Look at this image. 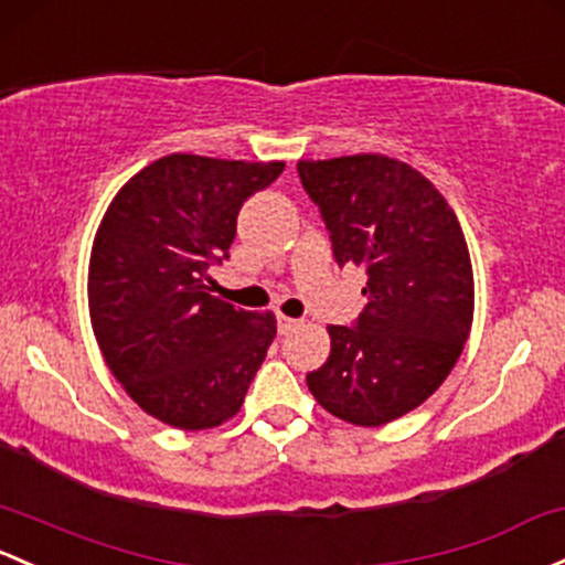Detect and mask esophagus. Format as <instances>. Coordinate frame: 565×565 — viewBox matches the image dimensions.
<instances>
[{"label": "esophagus", "mask_w": 565, "mask_h": 565, "mask_svg": "<svg viewBox=\"0 0 565 565\" xmlns=\"http://www.w3.org/2000/svg\"><path fill=\"white\" fill-rule=\"evenodd\" d=\"M298 328H300L298 319H289V317H284V313H278V332H281V335H287V332H292Z\"/></svg>", "instance_id": "esophagus-1"}]
</instances>
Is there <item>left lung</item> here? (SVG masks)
<instances>
[{"mask_svg":"<svg viewBox=\"0 0 565 565\" xmlns=\"http://www.w3.org/2000/svg\"><path fill=\"white\" fill-rule=\"evenodd\" d=\"M338 265L365 267L367 306L330 324V358L306 376L332 417L387 425L423 406L449 376L473 322L466 235L423 173L382 153L300 159Z\"/></svg>","mask_w":565,"mask_h":565,"instance_id":"left-lung-1","label":"left lung"}]
</instances>
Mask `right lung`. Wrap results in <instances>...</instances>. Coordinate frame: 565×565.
Returning a JSON list of instances; mask_svg holds the SVG:
<instances>
[{
	"label": "right lung",
	"instance_id": "1",
	"mask_svg": "<svg viewBox=\"0 0 565 565\" xmlns=\"http://www.w3.org/2000/svg\"><path fill=\"white\" fill-rule=\"evenodd\" d=\"M284 162L170 153L129 178L99 224L88 313L103 358L146 414L181 430L233 419L276 338L270 311L207 292L237 211Z\"/></svg>",
	"mask_w": 565,
	"mask_h": 565
}]
</instances>
